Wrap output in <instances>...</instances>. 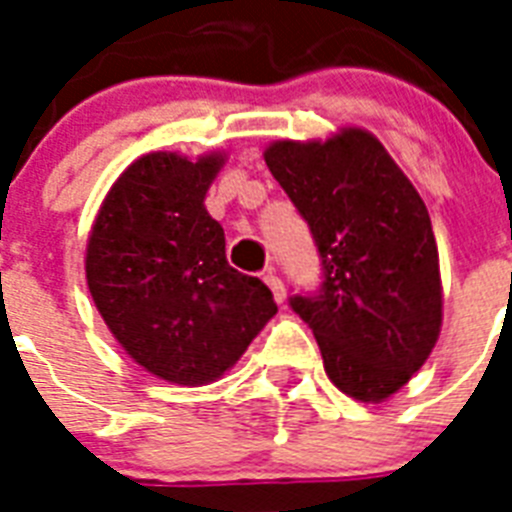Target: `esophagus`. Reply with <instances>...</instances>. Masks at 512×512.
I'll return each instance as SVG.
<instances>
[{"label": "esophagus", "instance_id": "esophagus-1", "mask_svg": "<svg viewBox=\"0 0 512 512\" xmlns=\"http://www.w3.org/2000/svg\"><path fill=\"white\" fill-rule=\"evenodd\" d=\"M263 281L265 284H268V287H271V292H273V300H276V303H284V300H287V287H284V281L279 279V276H276V271H273V268H265L263 271Z\"/></svg>", "mask_w": 512, "mask_h": 512}]
</instances>
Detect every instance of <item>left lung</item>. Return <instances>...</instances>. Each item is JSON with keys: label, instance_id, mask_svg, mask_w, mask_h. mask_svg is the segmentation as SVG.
I'll return each instance as SVG.
<instances>
[{"label": "left lung", "instance_id": "1", "mask_svg": "<svg viewBox=\"0 0 512 512\" xmlns=\"http://www.w3.org/2000/svg\"><path fill=\"white\" fill-rule=\"evenodd\" d=\"M265 164L319 247L316 295L289 297L329 380L380 404L412 380L441 332V271L425 201L372 132L276 140Z\"/></svg>", "mask_w": 512, "mask_h": 512}]
</instances>
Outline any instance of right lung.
<instances>
[{
	"label": "right lung",
	"mask_w": 512,
	"mask_h": 512,
	"mask_svg": "<svg viewBox=\"0 0 512 512\" xmlns=\"http://www.w3.org/2000/svg\"><path fill=\"white\" fill-rule=\"evenodd\" d=\"M223 154L135 159L100 204L87 241V287L127 356L159 380L207 385L228 372L279 311L271 289L225 260L204 207Z\"/></svg>",
	"instance_id": "1"
}]
</instances>
